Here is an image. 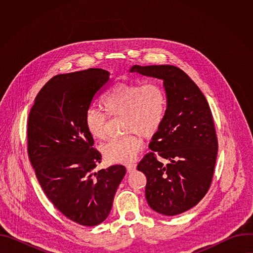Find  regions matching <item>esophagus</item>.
Listing matches in <instances>:
<instances>
[{
  "mask_svg": "<svg viewBox=\"0 0 253 253\" xmlns=\"http://www.w3.org/2000/svg\"><path fill=\"white\" fill-rule=\"evenodd\" d=\"M136 170V164H129L128 166H127V171L129 172V173H131V172H133V171H135Z\"/></svg>",
  "mask_w": 253,
  "mask_h": 253,
  "instance_id": "obj_1",
  "label": "esophagus"
}]
</instances>
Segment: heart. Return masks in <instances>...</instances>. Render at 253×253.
Masks as SVG:
<instances>
[{
  "label": "heart",
  "instance_id": "b5f03b06",
  "mask_svg": "<svg viewBox=\"0 0 253 253\" xmlns=\"http://www.w3.org/2000/svg\"><path fill=\"white\" fill-rule=\"evenodd\" d=\"M102 108L108 117L123 115L127 136L107 142L102 147L105 159L111 163H130L143 147L141 134L154 135L160 128L167 107L164 89L157 83L121 82L115 84L103 97ZM87 132L94 139L106 136V117L90 109L84 119Z\"/></svg>",
  "mask_w": 253,
  "mask_h": 253
}]
</instances>
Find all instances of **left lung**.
Segmentation results:
<instances>
[{
  "label": "left lung",
  "mask_w": 253,
  "mask_h": 253,
  "mask_svg": "<svg viewBox=\"0 0 253 253\" xmlns=\"http://www.w3.org/2000/svg\"><path fill=\"white\" fill-rule=\"evenodd\" d=\"M130 72L163 81L167 98L163 122L137 169L145 174V196L156 212L173 216L194 207L207 193L218 142L205 96L190 77L172 65H134ZM156 156L169 161L166 166Z\"/></svg>",
  "instance_id": "obj_1"
}]
</instances>
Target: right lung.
Returning <instances> with one entry per match:
<instances>
[{
  "label": "right lung",
  "mask_w": 253,
  "mask_h": 253,
  "mask_svg": "<svg viewBox=\"0 0 253 253\" xmlns=\"http://www.w3.org/2000/svg\"><path fill=\"white\" fill-rule=\"evenodd\" d=\"M110 73L88 69L53 77L29 114L28 153L49 200L72 221L95 226L109 215L126 174L123 165L95 171L101 154L84 124Z\"/></svg>",
  "instance_id": "1"
}]
</instances>
